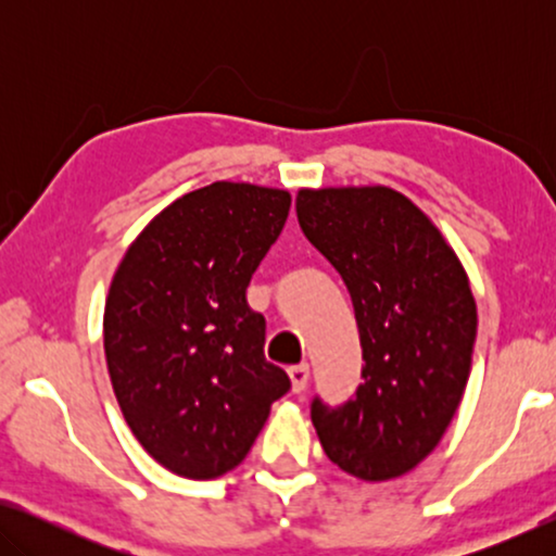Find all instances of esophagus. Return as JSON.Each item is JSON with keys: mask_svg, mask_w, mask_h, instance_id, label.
Here are the masks:
<instances>
[{"mask_svg": "<svg viewBox=\"0 0 556 556\" xmlns=\"http://www.w3.org/2000/svg\"><path fill=\"white\" fill-rule=\"evenodd\" d=\"M288 377H291L293 392L295 394L303 392V390H306V384H308V364H295V367L288 369Z\"/></svg>", "mask_w": 556, "mask_h": 556, "instance_id": "1", "label": "esophagus"}]
</instances>
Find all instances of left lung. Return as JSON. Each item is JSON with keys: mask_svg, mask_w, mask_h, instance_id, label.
<instances>
[{"mask_svg": "<svg viewBox=\"0 0 556 556\" xmlns=\"http://www.w3.org/2000/svg\"><path fill=\"white\" fill-rule=\"evenodd\" d=\"M295 215L344 280L362 339L356 397L311 422L324 453L369 483L400 478L443 440L470 375L476 299L438 225L397 189L303 187Z\"/></svg>", "mask_w": 556, "mask_h": 556, "instance_id": "obj_1", "label": "left lung"}]
</instances>
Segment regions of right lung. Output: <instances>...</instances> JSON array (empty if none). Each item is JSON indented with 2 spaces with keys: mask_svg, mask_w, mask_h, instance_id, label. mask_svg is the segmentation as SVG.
Instances as JSON below:
<instances>
[{
  "mask_svg": "<svg viewBox=\"0 0 556 556\" xmlns=\"http://www.w3.org/2000/svg\"><path fill=\"white\" fill-rule=\"evenodd\" d=\"M291 192L212 181L164 207L113 273L103 349L124 420L172 473L238 468L288 392L265 362V318L245 288L283 230Z\"/></svg>",
  "mask_w": 556,
  "mask_h": 556,
  "instance_id": "obj_1",
  "label": "right lung"
}]
</instances>
